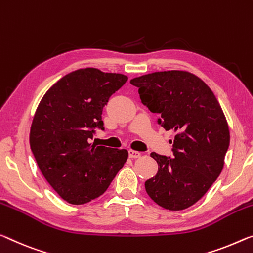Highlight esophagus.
I'll list each match as a JSON object with an SVG mask.
<instances>
[{
    "label": "esophagus",
    "instance_id": "34e87169",
    "mask_svg": "<svg viewBox=\"0 0 253 253\" xmlns=\"http://www.w3.org/2000/svg\"><path fill=\"white\" fill-rule=\"evenodd\" d=\"M127 154H129V157L130 158H139L141 156V153H139V151H135V150H127Z\"/></svg>",
    "mask_w": 253,
    "mask_h": 253
}]
</instances>
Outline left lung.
I'll list each match as a JSON object with an SVG mask.
<instances>
[{"label": "left lung", "mask_w": 253, "mask_h": 253, "mask_svg": "<svg viewBox=\"0 0 253 253\" xmlns=\"http://www.w3.org/2000/svg\"><path fill=\"white\" fill-rule=\"evenodd\" d=\"M141 103L159 114L157 123L173 130V156L151 153L158 172L145 188L155 203L183 211L197 203L217 180L230 146V130L213 92L186 71L154 72L130 81Z\"/></svg>", "instance_id": "1"}]
</instances>
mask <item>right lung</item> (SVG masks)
Here are the masks:
<instances>
[{
  "label": "right lung",
  "mask_w": 253,
  "mask_h": 253,
  "mask_svg": "<svg viewBox=\"0 0 253 253\" xmlns=\"http://www.w3.org/2000/svg\"><path fill=\"white\" fill-rule=\"evenodd\" d=\"M126 80L120 73L80 69L53 84L38 105L30 148L46 181L70 204L102 196L126 162V149L89 142L96 129L105 130L103 108Z\"/></svg>",
  "instance_id": "right-lung-1"
}]
</instances>
